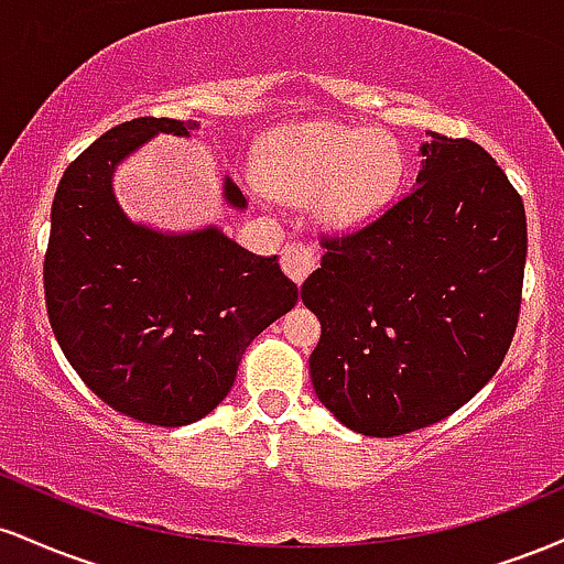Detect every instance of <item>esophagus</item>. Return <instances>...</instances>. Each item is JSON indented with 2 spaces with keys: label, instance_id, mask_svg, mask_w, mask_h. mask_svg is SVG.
<instances>
[{
  "label": "esophagus",
  "instance_id": "obj_1",
  "mask_svg": "<svg viewBox=\"0 0 564 564\" xmlns=\"http://www.w3.org/2000/svg\"><path fill=\"white\" fill-rule=\"evenodd\" d=\"M283 273H286L296 286H302L304 278L318 268V260H315V251L304 243H289L281 254Z\"/></svg>",
  "mask_w": 564,
  "mask_h": 564
}]
</instances>
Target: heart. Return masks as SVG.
Masks as SVG:
<instances>
[{
  "mask_svg": "<svg viewBox=\"0 0 564 564\" xmlns=\"http://www.w3.org/2000/svg\"><path fill=\"white\" fill-rule=\"evenodd\" d=\"M262 185L281 198L313 196L321 225L358 228L384 212L405 177V156L390 134L332 121L275 129L257 161ZM264 187L257 193L264 196Z\"/></svg>",
  "mask_w": 564,
  "mask_h": 564,
  "instance_id": "1",
  "label": "heart"
}]
</instances>
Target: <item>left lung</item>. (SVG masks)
<instances>
[{
    "label": "left lung",
    "mask_w": 564,
    "mask_h": 564,
    "mask_svg": "<svg viewBox=\"0 0 564 564\" xmlns=\"http://www.w3.org/2000/svg\"><path fill=\"white\" fill-rule=\"evenodd\" d=\"M419 153L416 187L364 230L326 238L302 286L321 321L315 394L368 437L424 430L469 403L520 318V193L471 140L430 132Z\"/></svg>",
    "instance_id": "8db88e82"
}]
</instances>
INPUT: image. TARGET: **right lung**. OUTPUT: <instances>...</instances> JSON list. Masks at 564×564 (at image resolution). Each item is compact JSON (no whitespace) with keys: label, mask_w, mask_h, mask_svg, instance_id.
Returning a JSON list of instances; mask_svg holds the SVG:
<instances>
[{"label":"right lung","mask_w":564,"mask_h":564,"mask_svg":"<svg viewBox=\"0 0 564 564\" xmlns=\"http://www.w3.org/2000/svg\"><path fill=\"white\" fill-rule=\"evenodd\" d=\"M193 129L145 116L97 138L57 185L44 257L50 326L68 364L102 403L156 426L215 411L251 339L300 300L275 257L251 254L215 225L164 232L124 215L116 166L156 134ZM223 198L246 209L230 177Z\"/></svg>","instance_id":"right-lung-1"}]
</instances>
